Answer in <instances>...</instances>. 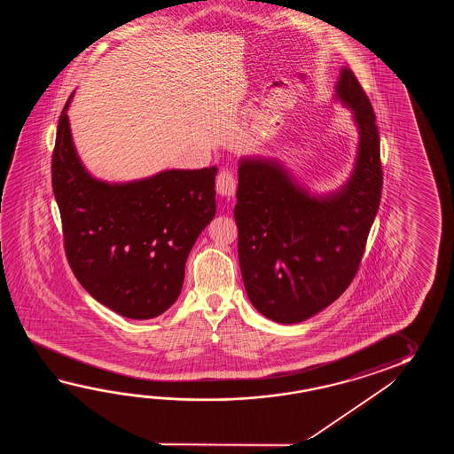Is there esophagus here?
Returning a JSON list of instances; mask_svg holds the SVG:
<instances>
[{
	"mask_svg": "<svg viewBox=\"0 0 454 454\" xmlns=\"http://www.w3.org/2000/svg\"><path fill=\"white\" fill-rule=\"evenodd\" d=\"M215 190L221 196L225 198H233L235 192H237V180L235 176L229 172V170H223L217 180H215Z\"/></svg>",
	"mask_w": 454,
	"mask_h": 454,
	"instance_id": "1",
	"label": "esophagus"
}]
</instances>
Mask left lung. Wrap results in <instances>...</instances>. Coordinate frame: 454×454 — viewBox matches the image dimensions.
I'll use <instances>...</instances> for the list:
<instances>
[{"mask_svg": "<svg viewBox=\"0 0 454 454\" xmlns=\"http://www.w3.org/2000/svg\"><path fill=\"white\" fill-rule=\"evenodd\" d=\"M334 100L358 129L346 184L311 193L278 159L239 160L235 223L239 260L251 305L282 325L311 318L354 279L381 198L383 172L375 114L357 77L342 67Z\"/></svg>", "mask_w": 454, "mask_h": 454, "instance_id": "1", "label": "left lung"}]
</instances>
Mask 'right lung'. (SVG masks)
<instances>
[{"mask_svg":"<svg viewBox=\"0 0 454 454\" xmlns=\"http://www.w3.org/2000/svg\"><path fill=\"white\" fill-rule=\"evenodd\" d=\"M69 96L59 120L51 184L69 266L106 309L155 318L174 305L194 241L215 215L217 168L162 170L108 184L87 172L73 143Z\"/></svg>","mask_w":454,"mask_h":454,"instance_id":"add662e5","label":"right lung"}]
</instances>
